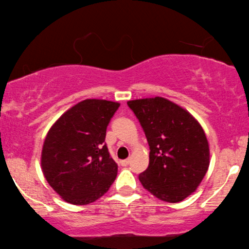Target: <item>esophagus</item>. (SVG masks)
Returning <instances> with one entry per match:
<instances>
[{
    "instance_id": "34e87169",
    "label": "esophagus",
    "mask_w": 249,
    "mask_h": 249,
    "mask_svg": "<svg viewBox=\"0 0 249 249\" xmlns=\"http://www.w3.org/2000/svg\"><path fill=\"white\" fill-rule=\"evenodd\" d=\"M129 164H130V159H127V160H124V161H121L122 166H127Z\"/></svg>"
}]
</instances>
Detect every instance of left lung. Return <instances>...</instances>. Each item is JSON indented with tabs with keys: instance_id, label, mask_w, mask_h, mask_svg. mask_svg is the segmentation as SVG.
<instances>
[{
	"instance_id": "obj_1",
	"label": "left lung",
	"mask_w": 249,
	"mask_h": 249,
	"mask_svg": "<svg viewBox=\"0 0 249 249\" xmlns=\"http://www.w3.org/2000/svg\"><path fill=\"white\" fill-rule=\"evenodd\" d=\"M149 146L142 187L159 199L178 203L196 190L210 164L205 132L189 112L163 97L129 101Z\"/></svg>"
}]
</instances>
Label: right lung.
Wrapping results in <instances>:
<instances>
[{
	"instance_id": "1",
	"label": "right lung",
	"mask_w": 249,
	"mask_h": 249,
	"mask_svg": "<svg viewBox=\"0 0 249 249\" xmlns=\"http://www.w3.org/2000/svg\"><path fill=\"white\" fill-rule=\"evenodd\" d=\"M119 107L117 102L85 100L68 110L47 132L43 173L66 202L86 205L113 183L118 164L108 153L105 136Z\"/></svg>"
}]
</instances>
